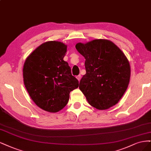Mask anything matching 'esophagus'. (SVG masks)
<instances>
[{
  "mask_svg": "<svg viewBox=\"0 0 151 151\" xmlns=\"http://www.w3.org/2000/svg\"><path fill=\"white\" fill-rule=\"evenodd\" d=\"M76 78H77V80H78V81H80V80H81V75H78V76H76Z\"/></svg>",
  "mask_w": 151,
  "mask_h": 151,
  "instance_id": "obj_1",
  "label": "esophagus"
}]
</instances>
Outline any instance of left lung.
<instances>
[{"label":"left lung","mask_w":151,"mask_h":151,"mask_svg":"<svg viewBox=\"0 0 151 151\" xmlns=\"http://www.w3.org/2000/svg\"><path fill=\"white\" fill-rule=\"evenodd\" d=\"M76 49L85 59L86 74L79 84L89 104L106 110L118 103L130 78L129 61L124 53L108 40L78 42Z\"/></svg>","instance_id":"left-lung-1"}]
</instances>
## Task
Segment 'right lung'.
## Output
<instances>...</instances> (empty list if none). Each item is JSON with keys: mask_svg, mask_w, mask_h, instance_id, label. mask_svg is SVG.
<instances>
[{"mask_svg": "<svg viewBox=\"0 0 151 151\" xmlns=\"http://www.w3.org/2000/svg\"><path fill=\"white\" fill-rule=\"evenodd\" d=\"M67 45L56 41L42 43L24 62L23 78L29 95L41 109L51 113L62 110L70 93L78 87L68 63L63 60Z\"/></svg>", "mask_w": 151, "mask_h": 151, "instance_id": "obj_1", "label": "right lung"}]
</instances>
